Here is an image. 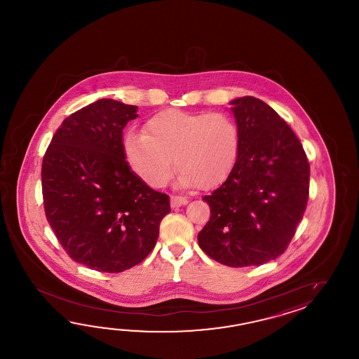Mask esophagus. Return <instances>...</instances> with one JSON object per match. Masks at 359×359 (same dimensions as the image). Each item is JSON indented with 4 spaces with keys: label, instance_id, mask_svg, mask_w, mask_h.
Masks as SVG:
<instances>
[{
    "label": "esophagus",
    "instance_id": "esophagus-1",
    "mask_svg": "<svg viewBox=\"0 0 359 359\" xmlns=\"http://www.w3.org/2000/svg\"><path fill=\"white\" fill-rule=\"evenodd\" d=\"M184 204H187V198H183V196H172L170 198V205L172 208H178V206L184 205Z\"/></svg>",
    "mask_w": 359,
    "mask_h": 359
}]
</instances>
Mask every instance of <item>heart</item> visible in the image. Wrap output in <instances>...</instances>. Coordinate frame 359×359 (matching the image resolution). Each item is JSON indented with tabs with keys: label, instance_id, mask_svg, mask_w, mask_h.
<instances>
[{
	"label": "heart",
	"instance_id": "heart-1",
	"mask_svg": "<svg viewBox=\"0 0 359 359\" xmlns=\"http://www.w3.org/2000/svg\"><path fill=\"white\" fill-rule=\"evenodd\" d=\"M238 151V127L224 113L165 110L151 116L142 133H130L123 141L130 168L154 189L168 181L172 157L181 187H215L229 178Z\"/></svg>",
	"mask_w": 359,
	"mask_h": 359
}]
</instances>
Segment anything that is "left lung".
<instances>
[{
    "mask_svg": "<svg viewBox=\"0 0 359 359\" xmlns=\"http://www.w3.org/2000/svg\"><path fill=\"white\" fill-rule=\"evenodd\" d=\"M240 151L229 178L203 200L210 219L198 232L203 252L229 267L262 266L295 235L309 195V163L287 123L262 100L229 102Z\"/></svg>",
    "mask_w": 359,
    "mask_h": 359,
    "instance_id": "obj_1",
    "label": "left lung"
}]
</instances>
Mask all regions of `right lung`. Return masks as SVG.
Listing matches in <instances>:
<instances>
[{"instance_id":"right-lung-1","label":"right lung","mask_w":359,"mask_h":359,"mask_svg":"<svg viewBox=\"0 0 359 359\" xmlns=\"http://www.w3.org/2000/svg\"><path fill=\"white\" fill-rule=\"evenodd\" d=\"M137 107L101 99L69 115L42 161L46 218L76 263L118 273L153 250L169 196L130 170L123 130Z\"/></svg>"}]
</instances>
